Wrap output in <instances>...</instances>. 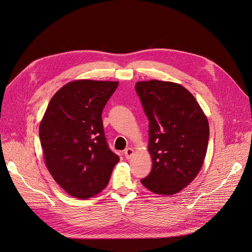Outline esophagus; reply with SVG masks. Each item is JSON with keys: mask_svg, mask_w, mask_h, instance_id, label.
<instances>
[{"mask_svg": "<svg viewBox=\"0 0 252 252\" xmlns=\"http://www.w3.org/2000/svg\"><path fill=\"white\" fill-rule=\"evenodd\" d=\"M124 154H125V157H126V159H129V158L133 155V149H131V148H126V149L125 150Z\"/></svg>", "mask_w": 252, "mask_h": 252, "instance_id": "obj_1", "label": "esophagus"}]
</instances>
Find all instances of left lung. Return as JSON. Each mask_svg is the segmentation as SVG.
<instances>
[{"label":"left lung","instance_id":"1","mask_svg":"<svg viewBox=\"0 0 252 252\" xmlns=\"http://www.w3.org/2000/svg\"><path fill=\"white\" fill-rule=\"evenodd\" d=\"M136 93L149 121L152 170L141 184L150 191L173 195L198 175L205 159L209 124L193 95L170 81H138Z\"/></svg>","mask_w":252,"mask_h":252}]
</instances>
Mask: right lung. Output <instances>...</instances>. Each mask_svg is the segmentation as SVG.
I'll return each instance as SVG.
<instances>
[{
  "instance_id": "1",
  "label": "right lung",
  "mask_w": 252,
  "mask_h": 252,
  "mask_svg": "<svg viewBox=\"0 0 252 252\" xmlns=\"http://www.w3.org/2000/svg\"><path fill=\"white\" fill-rule=\"evenodd\" d=\"M119 82L71 81L52 97L39 126L46 166L69 195L86 199L102 191L120 161L105 137L102 112Z\"/></svg>"
}]
</instances>
